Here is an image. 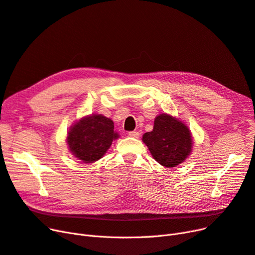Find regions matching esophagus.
<instances>
[{"label": "esophagus", "instance_id": "34e87169", "mask_svg": "<svg viewBox=\"0 0 255 255\" xmlns=\"http://www.w3.org/2000/svg\"><path fill=\"white\" fill-rule=\"evenodd\" d=\"M128 135L131 136V137H134V138H137L139 136V132H137V131H129L128 132Z\"/></svg>", "mask_w": 255, "mask_h": 255}]
</instances>
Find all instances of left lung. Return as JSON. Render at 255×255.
Listing matches in <instances>:
<instances>
[{
	"mask_svg": "<svg viewBox=\"0 0 255 255\" xmlns=\"http://www.w3.org/2000/svg\"><path fill=\"white\" fill-rule=\"evenodd\" d=\"M143 142L155 161L168 168L183 163L192 147L188 127L168 115L155 118L153 130L143 135Z\"/></svg>",
	"mask_w": 255,
	"mask_h": 255,
	"instance_id": "obj_1",
	"label": "left lung"
}]
</instances>
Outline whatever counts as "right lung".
<instances>
[{
  "mask_svg": "<svg viewBox=\"0 0 255 255\" xmlns=\"http://www.w3.org/2000/svg\"><path fill=\"white\" fill-rule=\"evenodd\" d=\"M115 125L104 116H90L80 120L68 132L67 143L70 151L84 163L100 159L118 138Z\"/></svg>",
  "mask_w": 255,
  "mask_h": 255,
  "instance_id": "1",
  "label": "right lung"
}]
</instances>
